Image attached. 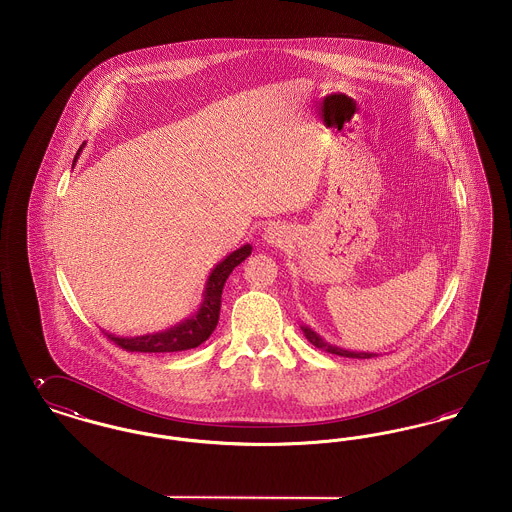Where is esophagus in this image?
Masks as SVG:
<instances>
[{"mask_svg":"<svg viewBox=\"0 0 512 512\" xmlns=\"http://www.w3.org/2000/svg\"><path fill=\"white\" fill-rule=\"evenodd\" d=\"M288 240H290V236H288V230L284 226L274 224V226H268L265 230V242L268 245H282L286 244Z\"/></svg>","mask_w":512,"mask_h":512,"instance_id":"obj_1","label":"esophagus"}]
</instances>
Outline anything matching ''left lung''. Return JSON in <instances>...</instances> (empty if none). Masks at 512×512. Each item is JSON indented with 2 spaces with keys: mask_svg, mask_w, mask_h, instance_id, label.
Wrapping results in <instances>:
<instances>
[{
  "mask_svg": "<svg viewBox=\"0 0 512 512\" xmlns=\"http://www.w3.org/2000/svg\"><path fill=\"white\" fill-rule=\"evenodd\" d=\"M301 330H303L305 338L311 341L315 347H318V349H324V351H328V353H332V355L349 357V359H370V357H376V355H378V353H366V351H349V349H341L338 345H332V343H328V341L324 340L322 336H318L317 332H315L313 328H309V326H301Z\"/></svg>",
  "mask_w": 512,
  "mask_h": 512,
  "instance_id": "left-lung-1",
  "label": "left lung"
}]
</instances>
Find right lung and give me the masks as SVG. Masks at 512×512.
<instances>
[{"mask_svg":"<svg viewBox=\"0 0 512 512\" xmlns=\"http://www.w3.org/2000/svg\"><path fill=\"white\" fill-rule=\"evenodd\" d=\"M82 149H84V144L74 155L73 167L76 159L80 157ZM251 249L253 247L249 244L242 245L240 249L226 255L219 265L211 270L207 284H205L203 301H201L197 313L192 317L174 324L163 332H153L146 336L119 338V336L107 334V332H105V336L109 340L115 341L122 349L138 351V353H174V351H186V349H194L197 345H201L203 341L209 340V336L213 334V330L219 324L220 297H222V288H224L226 278L230 276V272L234 268L251 255Z\"/></svg>","mask_w":512,"mask_h":512,"instance_id":"obj_1","label":"right lung"}]
</instances>
